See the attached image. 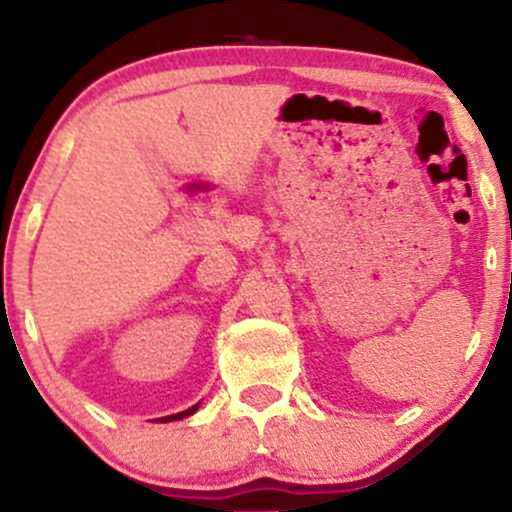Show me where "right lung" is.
Listing matches in <instances>:
<instances>
[{"mask_svg": "<svg viewBox=\"0 0 512 512\" xmlns=\"http://www.w3.org/2000/svg\"><path fill=\"white\" fill-rule=\"evenodd\" d=\"M197 409H199V404H195V407H190V409H185V411H180V414H173V416H163V419H158V421H163V424H166V421H178V419H185V416L195 414Z\"/></svg>", "mask_w": 512, "mask_h": 512, "instance_id": "1", "label": "right lung"}]
</instances>
